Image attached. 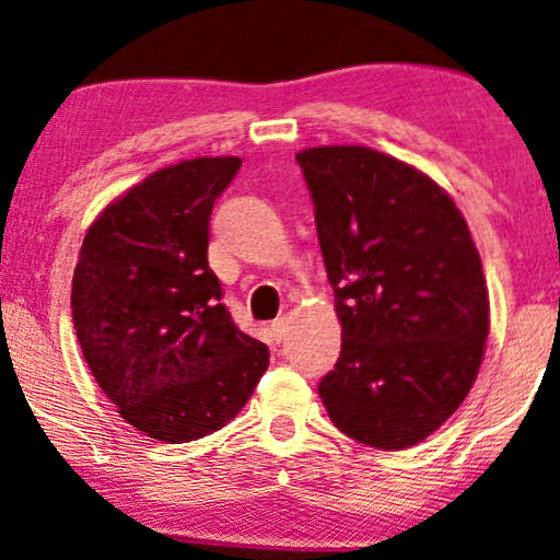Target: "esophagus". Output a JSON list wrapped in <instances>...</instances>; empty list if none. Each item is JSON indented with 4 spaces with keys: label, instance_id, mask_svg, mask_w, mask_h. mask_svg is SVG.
Wrapping results in <instances>:
<instances>
[{
    "label": "esophagus",
    "instance_id": "esophagus-1",
    "mask_svg": "<svg viewBox=\"0 0 560 560\" xmlns=\"http://www.w3.org/2000/svg\"><path fill=\"white\" fill-rule=\"evenodd\" d=\"M287 327H289V319L287 317H279V319H273L268 330H271V335H273L276 340H281L287 335Z\"/></svg>",
    "mask_w": 560,
    "mask_h": 560
}]
</instances>
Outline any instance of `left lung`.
<instances>
[{
    "label": "left lung",
    "instance_id": "obj_1",
    "mask_svg": "<svg viewBox=\"0 0 560 560\" xmlns=\"http://www.w3.org/2000/svg\"><path fill=\"white\" fill-rule=\"evenodd\" d=\"M342 346L319 399L358 443H422L471 392L489 292L464 214L428 174L363 145L296 153Z\"/></svg>",
    "mask_w": 560,
    "mask_h": 560
}]
</instances>
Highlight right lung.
Instances as JSON below:
<instances>
[{"mask_svg":"<svg viewBox=\"0 0 560 560\" xmlns=\"http://www.w3.org/2000/svg\"><path fill=\"white\" fill-rule=\"evenodd\" d=\"M241 159L153 171L96 214L73 268L71 317L89 369L125 422L163 443L225 428L268 369L207 264L210 214Z\"/></svg>","mask_w":560,"mask_h":560,"instance_id":"1","label":"right lung"}]
</instances>
